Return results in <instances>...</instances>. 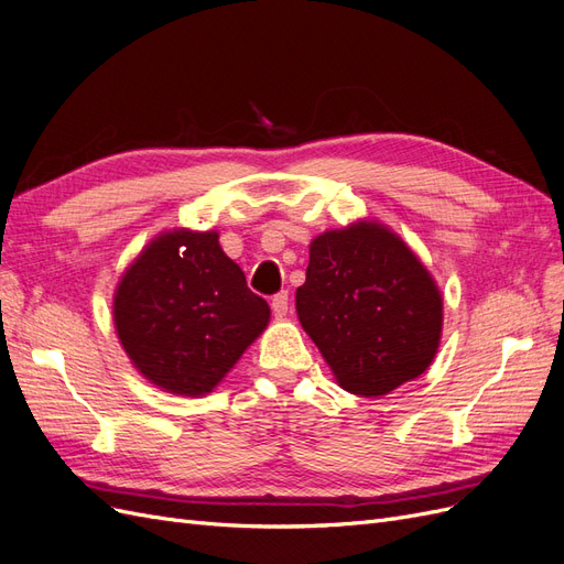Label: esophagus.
Wrapping results in <instances>:
<instances>
[{"label":"esophagus","instance_id":"34e87169","mask_svg":"<svg viewBox=\"0 0 564 564\" xmlns=\"http://www.w3.org/2000/svg\"><path fill=\"white\" fill-rule=\"evenodd\" d=\"M270 308H272V315H275L278 319L286 317V313H289V294H286V292H280L278 296H272Z\"/></svg>","mask_w":564,"mask_h":564}]
</instances>
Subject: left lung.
Masks as SVG:
<instances>
[{
    "instance_id": "8db88e82",
    "label": "left lung",
    "mask_w": 564,
    "mask_h": 564,
    "mask_svg": "<svg viewBox=\"0 0 564 564\" xmlns=\"http://www.w3.org/2000/svg\"><path fill=\"white\" fill-rule=\"evenodd\" d=\"M296 313L336 383L362 398L388 395L421 377L442 338L433 275L379 220L315 237Z\"/></svg>"
}]
</instances>
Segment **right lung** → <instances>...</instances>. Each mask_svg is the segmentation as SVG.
<instances>
[{"mask_svg": "<svg viewBox=\"0 0 564 564\" xmlns=\"http://www.w3.org/2000/svg\"><path fill=\"white\" fill-rule=\"evenodd\" d=\"M119 344L143 379L202 398L270 322L268 303L218 245V232H160L122 272L112 296Z\"/></svg>", "mask_w": 564, "mask_h": 564, "instance_id": "obj_1", "label": "right lung"}]
</instances>
